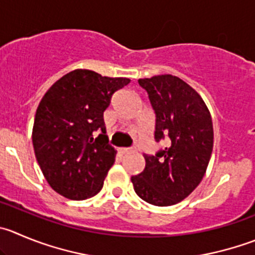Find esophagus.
<instances>
[{"mask_svg": "<svg viewBox=\"0 0 255 255\" xmlns=\"http://www.w3.org/2000/svg\"><path fill=\"white\" fill-rule=\"evenodd\" d=\"M120 151L123 152V154H130V152L135 151V147H121Z\"/></svg>", "mask_w": 255, "mask_h": 255, "instance_id": "1", "label": "esophagus"}]
</instances>
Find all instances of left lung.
Returning <instances> with one entry per match:
<instances>
[{
    "label": "left lung",
    "mask_w": 255,
    "mask_h": 255,
    "mask_svg": "<svg viewBox=\"0 0 255 255\" xmlns=\"http://www.w3.org/2000/svg\"><path fill=\"white\" fill-rule=\"evenodd\" d=\"M155 113L154 139H168L155 155L144 154L145 169L131 176L134 190L156 207L181 202L200 184L213 151L212 116L198 93L173 75L140 79Z\"/></svg>",
    "instance_id": "left-lung-1"
}]
</instances>
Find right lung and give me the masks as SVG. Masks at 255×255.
I'll use <instances>...</instances> for the list:
<instances>
[{
	"label": "right lung",
	"mask_w": 255,
	"mask_h": 255,
	"mask_svg": "<svg viewBox=\"0 0 255 255\" xmlns=\"http://www.w3.org/2000/svg\"><path fill=\"white\" fill-rule=\"evenodd\" d=\"M129 82L126 77L79 69L57 80L43 95L36 110L32 144L43 176L60 195L84 200L103 189L116 156L106 136L104 111L114 93Z\"/></svg>",
	"instance_id": "obj_1"
}]
</instances>
